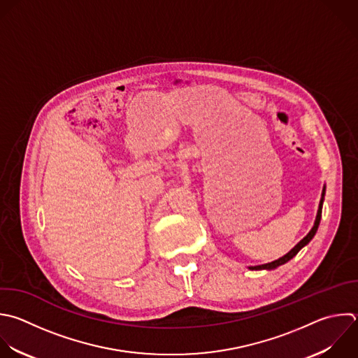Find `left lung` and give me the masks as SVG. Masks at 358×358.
Segmentation results:
<instances>
[{"mask_svg": "<svg viewBox=\"0 0 358 358\" xmlns=\"http://www.w3.org/2000/svg\"><path fill=\"white\" fill-rule=\"evenodd\" d=\"M323 196H324V189H323V192H322V199H320V203H319V208H317V214H316V220H315V225L312 227V229L309 231V234L301 241V242H298L287 255H284L282 257H280V259H277V260H274V262H271V263H267V264H260V266H252V267H249L250 270H263V268H267V270H271V268H275V267H278V266H281V264H284V263H287L288 260H291L313 236H315V234H316V231H317V227H319V222H320V217H322V204H323Z\"/></svg>", "mask_w": 358, "mask_h": 358, "instance_id": "1", "label": "left lung"}]
</instances>
